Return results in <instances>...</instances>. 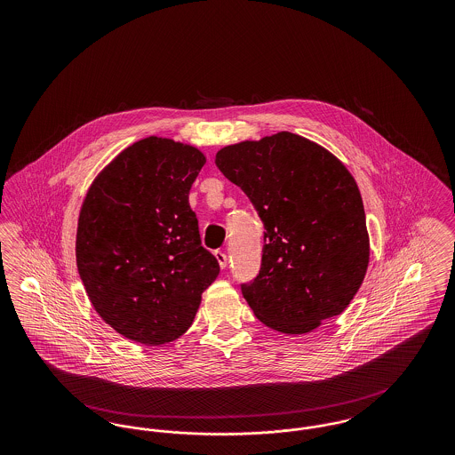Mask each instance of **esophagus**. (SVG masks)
<instances>
[{"mask_svg": "<svg viewBox=\"0 0 455 455\" xmlns=\"http://www.w3.org/2000/svg\"><path fill=\"white\" fill-rule=\"evenodd\" d=\"M215 258H217L220 266L225 269L227 264H228V258H227V252L225 251H215Z\"/></svg>", "mask_w": 455, "mask_h": 455, "instance_id": "1", "label": "esophagus"}]
</instances>
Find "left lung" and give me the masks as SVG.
<instances>
[{
	"instance_id": "left-lung-1",
	"label": "left lung",
	"mask_w": 455,
	"mask_h": 455,
	"mask_svg": "<svg viewBox=\"0 0 455 455\" xmlns=\"http://www.w3.org/2000/svg\"><path fill=\"white\" fill-rule=\"evenodd\" d=\"M220 172L251 199L264 225L260 269L240 283L262 324L303 334L339 315L365 278V210L347 167L293 132L225 147Z\"/></svg>"
}]
</instances>
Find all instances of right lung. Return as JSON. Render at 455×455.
I'll return each mask as SVG.
<instances>
[{"mask_svg":"<svg viewBox=\"0 0 455 455\" xmlns=\"http://www.w3.org/2000/svg\"><path fill=\"white\" fill-rule=\"evenodd\" d=\"M203 165L193 147L152 136L121 153L88 191L78 273L99 315L128 339L156 347L182 336L220 275L189 206Z\"/></svg>","mask_w":455,"mask_h":455,"instance_id":"right-lung-1","label":"right lung"}]
</instances>
